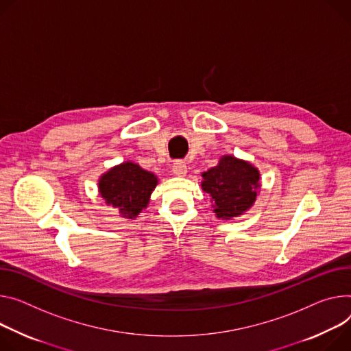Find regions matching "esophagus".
<instances>
[{"label": "esophagus", "instance_id": "34e87169", "mask_svg": "<svg viewBox=\"0 0 351 351\" xmlns=\"http://www.w3.org/2000/svg\"><path fill=\"white\" fill-rule=\"evenodd\" d=\"M172 171L176 176H184L187 173V167L183 161H176L172 167Z\"/></svg>", "mask_w": 351, "mask_h": 351}]
</instances>
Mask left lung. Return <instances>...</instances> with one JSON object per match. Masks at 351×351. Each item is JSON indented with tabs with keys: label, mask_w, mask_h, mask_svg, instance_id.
Wrapping results in <instances>:
<instances>
[{
	"label": "left lung",
	"mask_w": 351,
	"mask_h": 351,
	"mask_svg": "<svg viewBox=\"0 0 351 351\" xmlns=\"http://www.w3.org/2000/svg\"><path fill=\"white\" fill-rule=\"evenodd\" d=\"M202 176V189L211 197L213 211L221 219H231L247 211L261 187L258 168L232 155L221 156L218 165Z\"/></svg>",
	"instance_id": "left-lung-1"
}]
</instances>
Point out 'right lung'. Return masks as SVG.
Returning <instances> with one entry per match:
<instances>
[{"instance_id":"obj_1","label":"right lung","mask_w":351,"mask_h":351,"mask_svg":"<svg viewBox=\"0 0 351 351\" xmlns=\"http://www.w3.org/2000/svg\"><path fill=\"white\" fill-rule=\"evenodd\" d=\"M156 183L152 172L125 161L104 173L98 187L106 204L114 207L120 217L134 219L148 206Z\"/></svg>"}]
</instances>
